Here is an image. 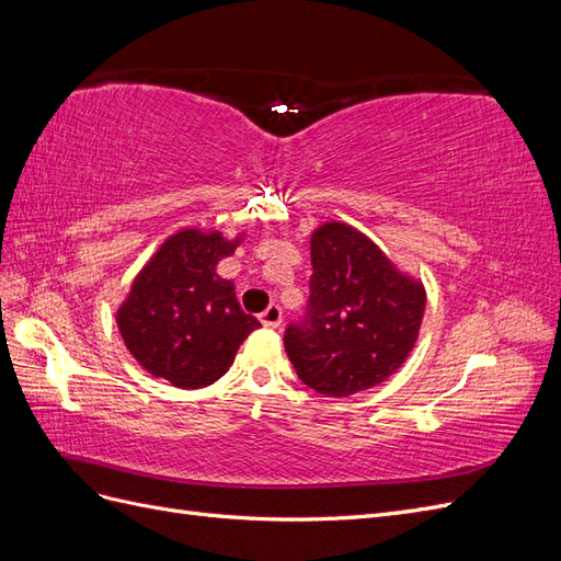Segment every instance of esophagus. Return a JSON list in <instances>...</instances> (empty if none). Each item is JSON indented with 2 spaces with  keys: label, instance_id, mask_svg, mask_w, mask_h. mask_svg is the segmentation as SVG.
<instances>
[{
  "label": "esophagus",
  "instance_id": "34e87169",
  "mask_svg": "<svg viewBox=\"0 0 561 561\" xmlns=\"http://www.w3.org/2000/svg\"><path fill=\"white\" fill-rule=\"evenodd\" d=\"M260 322H262L264 328H271V330L280 328V322H283V311H280L278 304H271V307H266V311H262V313H260Z\"/></svg>",
  "mask_w": 561,
  "mask_h": 561
}]
</instances>
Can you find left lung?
Returning a JSON list of instances; mask_svg holds the SVG:
<instances>
[{
	"mask_svg": "<svg viewBox=\"0 0 561 561\" xmlns=\"http://www.w3.org/2000/svg\"><path fill=\"white\" fill-rule=\"evenodd\" d=\"M311 297L301 322L285 330L297 377L328 398L375 388L412 353L426 290L346 222L311 233Z\"/></svg>",
	"mask_w": 561,
	"mask_h": 561,
	"instance_id": "8db88e82",
	"label": "left lung"
}]
</instances>
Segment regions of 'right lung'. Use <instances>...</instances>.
I'll use <instances>...</instances> for the list:
<instances>
[{
	"instance_id": "add662e5",
	"label": "right lung",
	"mask_w": 561,
	"mask_h": 561,
	"mask_svg": "<svg viewBox=\"0 0 561 561\" xmlns=\"http://www.w3.org/2000/svg\"><path fill=\"white\" fill-rule=\"evenodd\" d=\"M219 231L182 229L154 252L116 311L124 344L151 377L203 388L231 367L260 320L248 316L217 264L239 248Z\"/></svg>"
}]
</instances>
